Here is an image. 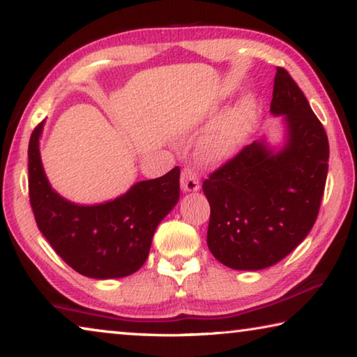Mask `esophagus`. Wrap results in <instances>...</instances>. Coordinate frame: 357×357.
<instances>
[{
  "instance_id": "obj_1",
  "label": "esophagus",
  "mask_w": 357,
  "mask_h": 357,
  "mask_svg": "<svg viewBox=\"0 0 357 357\" xmlns=\"http://www.w3.org/2000/svg\"><path fill=\"white\" fill-rule=\"evenodd\" d=\"M181 189L183 192H197L200 189V181H198L197 173L190 168H184L181 173Z\"/></svg>"
}]
</instances>
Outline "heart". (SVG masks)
<instances>
[{
    "label": "heart",
    "instance_id": "1",
    "mask_svg": "<svg viewBox=\"0 0 357 357\" xmlns=\"http://www.w3.org/2000/svg\"><path fill=\"white\" fill-rule=\"evenodd\" d=\"M255 118V100L244 98L238 105L211 124L198 140V159L204 164H222L236 155L249 135Z\"/></svg>",
    "mask_w": 357,
    "mask_h": 357
}]
</instances>
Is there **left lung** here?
I'll return each instance as SVG.
<instances>
[{
  "label": "left lung",
  "mask_w": 357,
  "mask_h": 357,
  "mask_svg": "<svg viewBox=\"0 0 357 357\" xmlns=\"http://www.w3.org/2000/svg\"><path fill=\"white\" fill-rule=\"evenodd\" d=\"M271 113L283 116L285 143L264 138L203 183L211 217L208 247L231 269L259 271L291 253L315 223L328 178L329 142L298 84L277 68Z\"/></svg>",
  "instance_id": "1"
}]
</instances>
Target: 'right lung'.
I'll return each instance as SVG.
<instances>
[{
  "label": "right lung",
  "instance_id": "obj_1",
  "mask_svg": "<svg viewBox=\"0 0 357 357\" xmlns=\"http://www.w3.org/2000/svg\"><path fill=\"white\" fill-rule=\"evenodd\" d=\"M44 121L28 146V189L40 233L78 274L119 279L146 261L154 231L179 200V167L155 179L140 181L114 200L77 204L52 189L40 160Z\"/></svg>",
  "mask_w": 357,
  "mask_h": 357
}]
</instances>
